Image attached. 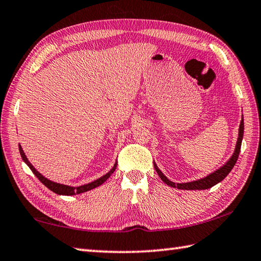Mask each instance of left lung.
<instances>
[{
    "label": "left lung",
    "mask_w": 261,
    "mask_h": 261,
    "mask_svg": "<svg viewBox=\"0 0 261 261\" xmlns=\"http://www.w3.org/2000/svg\"><path fill=\"white\" fill-rule=\"evenodd\" d=\"M243 130H244V123H243V118L240 123V127H239V137L237 141V145H236V150L234 153L232 154V156L230 158L224 166L221 167L220 169H217L216 171H214L213 173L208 174L205 178H201L199 180H195V181L191 182H184V184H174L172 182L171 180H169L166 175H164L161 170L158 168V166L155 163L153 162L154 168H155V171L158 172V174L160 175V178L162 179V181L164 184H167L170 187L173 188H178V189H184V190H204V189H208L213 186L217 185L219 182H221L223 179H224L226 175L230 173L231 170L233 169V167L236 166L237 160L239 158V153H240V148H241V143H242V138H243Z\"/></svg>",
    "instance_id": "8db88e82"
}]
</instances>
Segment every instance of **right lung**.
<instances>
[{
    "mask_svg": "<svg viewBox=\"0 0 261 261\" xmlns=\"http://www.w3.org/2000/svg\"><path fill=\"white\" fill-rule=\"evenodd\" d=\"M19 151H20V154H21V158H22V160L24 161V163L27 164L30 168L31 171L34 172V174L36 175L37 178H38L40 180L41 184H44L47 188L50 189L51 191H54L55 194L57 195H64V196H72V195H76V194H82V193H86V191H89L91 190L93 188H97L99 187L100 185H102L106 180H107L111 174L114 173V171L116 170V167H117V162L114 164L113 169L110 170V171L108 173H106L105 175H102V177L94 180V181L90 182V184H87V185H82V186H79V187H71V186H66V185H63V184H57V182H54L51 181V180L45 178L44 175H42L41 173H39L37 170L34 168L33 164H31L28 159H27L25 154L22 150V147H21V145L19 144Z\"/></svg>",
    "mask_w": 261,
    "mask_h": 261,
    "instance_id": "obj_1",
    "label": "right lung"
}]
</instances>
